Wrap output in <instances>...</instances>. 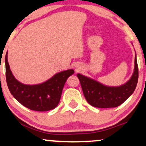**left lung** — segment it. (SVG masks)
Masks as SVG:
<instances>
[{
	"label": "left lung",
	"mask_w": 146,
	"mask_h": 146,
	"mask_svg": "<svg viewBox=\"0 0 146 146\" xmlns=\"http://www.w3.org/2000/svg\"><path fill=\"white\" fill-rule=\"evenodd\" d=\"M84 96L92 106L96 108H114L123 104L133 93L139 77L137 58H135L133 74L125 84L107 86L97 81L77 73Z\"/></svg>",
	"instance_id": "obj_1"
}]
</instances>
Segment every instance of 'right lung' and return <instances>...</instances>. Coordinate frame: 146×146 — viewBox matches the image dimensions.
Masks as SVG:
<instances>
[{"label":"right lung","mask_w":146,"mask_h":146,"mask_svg":"<svg viewBox=\"0 0 146 146\" xmlns=\"http://www.w3.org/2000/svg\"><path fill=\"white\" fill-rule=\"evenodd\" d=\"M5 56L6 80L9 90L13 97L23 106L36 111H48L54 109L60 102L62 89L68 77L74 73L69 69L56 73L46 82L36 85L21 83L13 75Z\"/></svg>","instance_id":"1"}]
</instances>
